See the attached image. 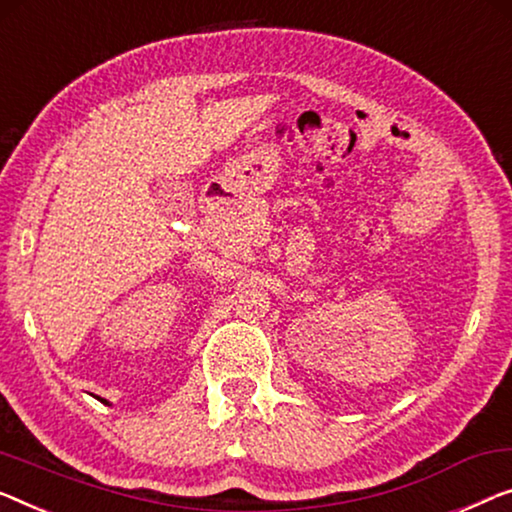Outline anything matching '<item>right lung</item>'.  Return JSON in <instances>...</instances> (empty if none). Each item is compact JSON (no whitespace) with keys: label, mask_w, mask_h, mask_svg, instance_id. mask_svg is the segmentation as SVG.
<instances>
[{"label":"right lung","mask_w":512,"mask_h":512,"mask_svg":"<svg viewBox=\"0 0 512 512\" xmlns=\"http://www.w3.org/2000/svg\"><path fill=\"white\" fill-rule=\"evenodd\" d=\"M101 402H103V399H101Z\"/></svg>","instance_id":"add662e5"}]
</instances>
